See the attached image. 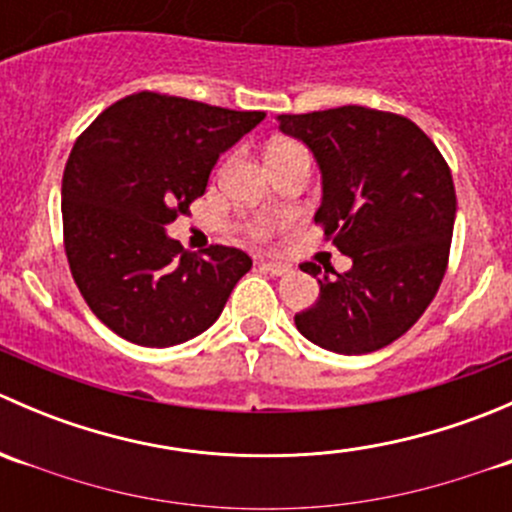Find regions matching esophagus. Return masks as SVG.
Masks as SVG:
<instances>
[{
	"label": "esophagus",
	"mask_w": 512,
	"mask_h": 512,
	"mask_svg": "<svg viewBox=\"0 0 512 512\" xmlns=\"http://www.w3.org/2000/svg\"><path fill=\"white\" fill-rule=\"evenodd\" d=\"M260 270L267 272V275H272V277H282V275H287L289 267L282 265V262H260Z\"/></svg>",
	"instance_id": "obj_1"
}]
</instances>
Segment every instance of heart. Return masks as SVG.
I'll list each match as a JSON object with an SVG mask.
<instances>
[{
  "label": "heart",
  "mask_w": 512,
  "mask_h": 512,
  "mask_svg": "<svg viewBox=\"0 0 512 512\" xmlns=\"http://www.w3.org/2000/svg\"><path fill=\"white\" fill-rule=\"evenodd\" d=\"M280 227V223H270V220H265V223H257L255 227H252V237L260 242L270 240L272 235H275V230Z\"/></svg>",
  "instance_id": "1"
}]
</instances>
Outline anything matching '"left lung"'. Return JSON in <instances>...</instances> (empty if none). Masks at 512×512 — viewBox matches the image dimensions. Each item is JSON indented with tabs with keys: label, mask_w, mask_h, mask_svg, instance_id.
Instances as JSON below:
<instances>
[{
	"label": "left lung",
	"mask_w": 512,
	"mask_h": 512,
	"mask_svg": "<svg viewBox=\"0 0 512 512\" xmlns=\"http://www.w3.org/2000/svg\"><path fill=\"white\" fill-rule=\"evenodd\" d=\"M280 128L309 146L324 198L314 223L354 260L319 277L314 307L294 314L299 332L337 354L396 342L436 297L451 255L456 190L431 138L406 116L364 106L282 113Z\"/></svg>",
	"instance_id": "8db88e82"
}]
</instances>
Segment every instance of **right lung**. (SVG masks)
<instances>
[{
	"instance_id": "obj_1",
	"label": "right lung",
	"mask_w": 512,
	"mask_h": 512,
	"mask_svg": "<svg viewBox=\"0 0 512 512\" xmlns=\"http://www.w3.org/2000/svg\"><path fill=\"white\" fill-rule=\"evenodd\" d=\"M262 118L138 91L76 138L61 180L66 260L91 312L118 337L173 347L220 317L252 260L225 245L193 255L165 225L188 213L220 153Z\"/></svg>"
}]
</instances>
